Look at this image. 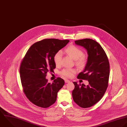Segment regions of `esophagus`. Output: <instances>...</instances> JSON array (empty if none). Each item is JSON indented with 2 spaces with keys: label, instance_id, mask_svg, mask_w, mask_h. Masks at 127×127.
Masks as SVG:
<instances>
[{
  "label": "esophagus",
  "instance_id": "obj_1",
  "mask_svg": "<svg viewBox=\"0 0 127 127\" xmlns=\"http://www.w3.org/2000/svg\"><path fill=\"white\" fill-rule=\"evenodd\" d=\"M65 82L66 83H70V81L69 80H65Z\"/></svg>",
  "mask_w": 127,
  "mask_h": 127
}]
</instances>
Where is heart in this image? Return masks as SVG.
<instances>
[{
    "label": "heart",
    "mask_w": 127,
    "mask_h": 127,
    "mask_svg": "<svg viewBox=\"0 0 127 127\" xmlns=\"http://www.w3.org/2000/svg\"><path fill=\"white\" fill-rule=\"evenodd\" d=\"M65 52L73 59L75 60L76 65L79 67H83L86 63V58L83 55L84 53L83 50L79 47L71 45L69 46L66 49ZM62 58V52L61 51L57 52L53 57V60L55 64L58 66L61 65ZM75 70L72 69L66 68L63 69L61 74L62 76L67 78H72L75 74Z\"/></svg>",
    "instance_id": "heart-1"
}]
</instances>
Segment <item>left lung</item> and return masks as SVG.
I'll return each mask as SVG.
<instances>
[{"mask_svg":"<svg viewBox=\"0 0 127 127\" xmlns=\"http://www.w3.org/2000/svg\"><path fill=\"white\" fill-rule=\"evenodd\" d=\"M75 42L84 47L88 54L85 69L77 78L88 81L89 84L85 86L74 82L75 89L72 96L79 106L89 108L98 102L107 90L110 74L109 63L104 49L96 41L85 38L76 40Z\"/></svg>","mask_w":127,"mask_h":127,"instance_id":"obj_1","label":"left lung"}]
</instances>
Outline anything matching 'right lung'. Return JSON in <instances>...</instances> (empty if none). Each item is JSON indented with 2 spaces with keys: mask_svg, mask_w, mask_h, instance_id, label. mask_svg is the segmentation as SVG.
Instances as JSON below:
<instances>
[{
  "mask_svg": "<svg viewBox=\"0 0 127 127\" xmlns=\"http://www.w3.org/2000/svg\"><path fill=\"white\" fill-rule=\"evenodd\" d=\"M69 42L67 39H44L33 44L23 59L20 74L23 91L34 105L47 108L55 102L57 93L65 82L58 77L51 84L45 77L47 72H54L56 68L55 54Z\"/></svg>",
  "mask_w": 127,
  "mask_h": 127,
  "instance_id": "right-lung-1",
  "label": "right lung"
}]
</instances>
